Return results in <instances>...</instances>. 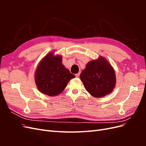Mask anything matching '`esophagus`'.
Segmentation results:
<instances>
[{
  "label": "esophagus",
  "mask_w": 146,
  "mask_h": 146,
  "mask_svg": "<svg viewBox=\"0 0 146 146\" xmlns=\"http://www.w3.org/2000/svg\"><path fill=\"white\" fill-rule=\"evenodd\" d=\"M80 73H77V74H76V75H75V76H76V77H78L79 76H80Z\"/></svg>",
  "instance_id": "1"
}]
</instances>
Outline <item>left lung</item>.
Segmentation results:
<instances>
[{
    "mask_svg": "<svg viewBox=\"0 0 146 146\" xmlns=\"http://www.w3.org/2000/svg\"><path fill=\"white\" fill-rule=\"evenodd\" d=\"M86 91L95 98H101L111 92L116 84L112 66L103 57L88 63L80 74Z\"/></svg>",
    "mask_w": 146,
    "mask_h": 146,
    "instance_id": "left-lung-1",
    "label": "left lung"
}]
</instances>
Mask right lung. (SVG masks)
Here are the masks:
<instances>
[{
	"mask_svg": "<svg viewBox=\"0 0 146 146\" xmlns=\"http://www.w3.org/2000/svg\"><path fill=\"white\" fill-rule=\"evenodd\" d=\"M61 56H54L52 53L46 55L38 66L35 82L38 90L49 96L60 94L70 79L75 77L61 63Z\"/></svg>",
	"mask_w": 146,
	"mask_h": 146,
	"instance_id": "1",
	"label": "right lung"
}]
</instances>
